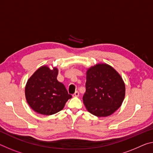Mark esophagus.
Returning a JSON list of instances; mask_svg holds the SVG:
<instances>
[{
    "label": "esophagus",
    "mask_w": 153,
    "mask_h": 153,
    "mask_svg": "<svg viewBox=\"0 0 153 153\" xmlns=\"http://www.w3.org/2000/svg\"><path fill=\"white\" fill-rule=\"evenodd\" d=\"M79 96V92H77V91H76L74 93V94H73V97H78Z\"/></svg>",
    "instance_id": "obj_1"
}]
</instances>
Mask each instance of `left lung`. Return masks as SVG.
<instances>
[{
  "label": "left lung",
  "mask_w": 153,
  "mask_h": 153,
  "mask_svg": "<svg viewBox=\"0 0 153 153\" xmlns=\"http://www.w3.org/2000/svg\"><path fill=\"white\" fill-rule=\"evenodd\" d=\"M125 85L122 77L106 63H98L86 71L84 105L97 117H106L114 113L123 102Z\"/></svg>",
  "instance_id": "8db88e82"
}]
</instances>
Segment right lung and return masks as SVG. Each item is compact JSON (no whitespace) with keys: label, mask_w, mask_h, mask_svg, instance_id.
I'll return each mask as SVG.
<instances>
[{"label":"right lung","mask_w":153,"mask_h":153,"mask_svg":"<svg viewBox=\"0 0 153 153\" xmlns=\"http://www.w3.org/2000/svg\"><path fill=\"white\" fill-rule=\"evenodd\" d=\"M58 74L56 67L51 69L48 65H43L26 82V101L37 113L49 116L59 112L72 97L64 84L58 81Z\"/></svg>","instance_id":"add662e5"}]
</instances>
